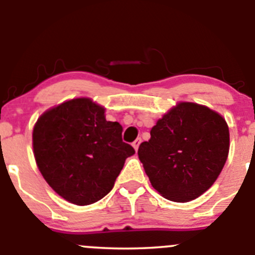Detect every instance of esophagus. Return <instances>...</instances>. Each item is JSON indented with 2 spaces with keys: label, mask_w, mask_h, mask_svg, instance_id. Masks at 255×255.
<instances>
[{
  "label": "esophagus",
  "mask_w": 255,
  "mask_h": 255,
  "mask_svg": "<svg viewBox=\"0 0 255 255\" xmlns=\"http://www.w3.org/2000/svg\"><path fill=\"white\" fill-rule=\"evenodd\" d=\"M140 142H142V139H140V138H137V139H135L134 142L132 143L133 148H134L135 150H138V148H139V144H140Z\"/></svg>",
  "instance_id": "34e87169"
}]
</instances>
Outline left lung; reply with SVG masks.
Instances as JSON below:
<instances>
[{
    "label": "left lung",
    "instance_id": "8db88e82",
    "mask_svg": "<svg viewBox=\"0 0 255 255\" xmlns=\"http://www.w3.org/2000/svg\"><path fill=\"white\" fill-rule=\"evenodd\" d=\"M229 153V128L219 113L179 102L157 121L138 157L152 187L164 198L189 202L208 190Z\"/></svg>",
    "mask_w": 255,
    "mask_h": 255
}]
</instances>
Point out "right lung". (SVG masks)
<instances>
[{
	"mask_svg": "<svg viewBox=\"0 0 255 255\" xmlns=\"http://www.w3.org/2000/svg\"><path fill=\"white\" fill-rule=\"evenodd\" d=\"M105 111L91 98H73L46 111L33 127L39 172L58 196L77 206L107 196L134 154L122 140V126L106 120Z\"/></svg>",
	"mask_w": 255,
	"mask_h": 255,
	"instance_id": "1",
	"label": "right lung"
}]
</instances>
